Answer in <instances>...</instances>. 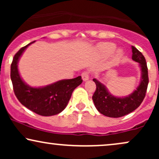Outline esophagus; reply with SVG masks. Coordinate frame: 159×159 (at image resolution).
<instances>
[{
  "label": "esophagus",
  "mask_w": 159,
  "mask_h": 159,
  "mask_svg": "<svg viewBox=\"0 0 159 159\" xmlns=\"http://www.w3.org/2000/svg\"><path fill=\"white\" fill-rule=\"evenodd\" d=\"M81 77L84 81H87V80H89V73L87 72H84L81 74Z\"/></svg>",
  "instance_id": "34e87169"
}]
</instances>
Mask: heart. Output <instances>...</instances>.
<instances>
[{"label":"heart","instance_id":"obj_1","mask_svg":"<svg viewBox=\"0 0 159 159\" xmlns=\"http://www.w3.org/2000/svg\"><path fill=\"white\" fill-rule=\"evenodd\" d=\"M116 48V44L113 43H102L97 45V51L98 53L105 56H108L114 52ZM123 54V52L122 49H117L115 52V57L116 59H119Z\"/></svg>","mask_w":159,"mask_h":159}]
</instances>
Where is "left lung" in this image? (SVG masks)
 <instances>
[{
    "mask_svg": "<svg viewBox=\"0 0 159 159\" xmlns=\"http://www.w3.org/2000/svg\"><path fill=\"white\" fill-rule=\"evenodd\" d=\"M132 60L139 63L141 71V78L138 87L129 96L116 97L107 90V87L97 79L93 78L96 90L93 96L95 106L99 113L109 117L117 118L132 112L140 106L145 97L149 83L148 69L147 63L141 52L135 47L132 46Z\"/></svg>",
    "mask_w": 159,
    "mask_h": 159,
    "instance_id": "obj_1",
    "label": "left lung"
}]
</instances>
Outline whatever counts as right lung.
<instances>
[{
    "label": "right lung",
    "instance_id": "1",
    "mask_svg": "<svg viewBox=\"0 0 159 159\" xmlns=\"http://www.w3.org/2000/svg\"><path fill=\"white\" fill-rule=\"evenodd\" d=\"M34 42L21 48L14 56L11 64V81L15 95L24 106L41 116H53L64 110L73 90L83 81L81 76H78L41 87H33L27 84L20 76L18 63L25 49Z\"/></svg>",
    "mask_w": 159,
    "mask_h": 159
}]
</instances>
